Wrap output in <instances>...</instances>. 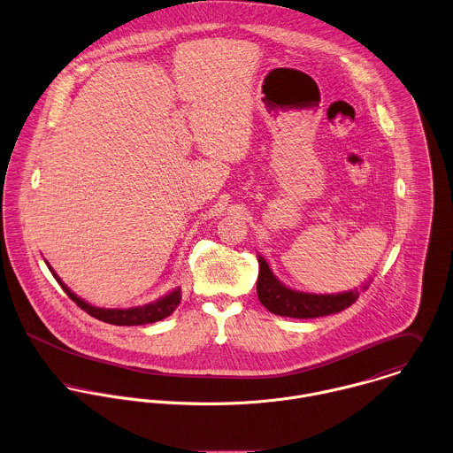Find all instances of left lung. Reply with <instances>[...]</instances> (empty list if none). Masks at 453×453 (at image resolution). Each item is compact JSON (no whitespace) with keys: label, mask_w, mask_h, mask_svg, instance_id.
Instances as JSON below:
<instances>
[{"label":"left lung","mask_w":453,"mask_h":453,"mask_svg":"<svg viewBox=\"0 0 453 453\" xmlns=\"http://www.w3.org/2000/svg\"><path fill=\"white\" fill-rule=\"evenodd\" d=\"M257 261H259L257 296H259V302L275 316L298 318V319L330 316L351 307L360 296L358 289L339 293V295H311V293H300V291L289 289L275 279L268 263L263 257H259Z\"/></svg>","instance_id":"1"}]
</instances>
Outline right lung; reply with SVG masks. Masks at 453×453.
I'll return each mask as SVG.
<instances>
[{
  "instance_id": "1",
  "label": "right lung",
  "mask_w": 453,
  "mask_h": 453,
  "mask_svg": "<svg viewBox=\"0 0 453 453\" xmlns=\"http://www.w3.org/2000/svg\"><path fill=\"white\" fill-rule=\"evenodd\" d=\"M49 270L52 272L50 266H49ZM52 275L59 282L63 291L68 295V298L77 303V307H81L82 311H86L89 316H93L98 321H104V323H109V325H118V326H137V325H148V323L160 321V319L171 316L174 312V309L178 307L180 300H181L180 289H174L167 296H164V298H160V300H157L153 303L142 305V307H132V309H98V307H93V305L86 303L79 296H75L59 280V277L54 272H52Z\"/></svg>"
}]
</instances>
